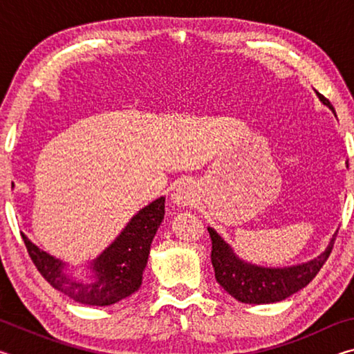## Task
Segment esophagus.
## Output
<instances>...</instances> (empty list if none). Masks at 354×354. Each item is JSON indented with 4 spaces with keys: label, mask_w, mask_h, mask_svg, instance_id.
I'll return each instance as SVG.
<instances>
[{
    "label": "esophagus",
    "mask_w": 354,
    "mask_h": 354,
    "mask_svg": "<svg viewBox=\"0 0 354 354\" xmlns=\"http://www.w3.org/2000/svg\"><path fill=\"white\" fill-rule=\"evenodd\" d=\"M198 200V194H196V187L192 183H181L176 185L175 192L171 194V203L178 207L192 206Z\"/></svg>",
    "instance_id": "1"
}]
</instances>
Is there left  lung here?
Wrapping results in <instances>:
<instances>
[{
    "mask_svg": "<svg viewBox=\"0 0 354 354\" xmlns=\"http://www.w3.org/2000/svg\"><path fill=\"white\" fill-rule=\"evenodd\" d=\"M317 93V92H315ZM319 95V93H317ZM323 104L333 109L329 101L319 95ZM335 115V112H334ZM212 241V266L215 279L237 301L247 304H270L289 298L306 287L326 262L337 236L334 232L325 251L308 262L290 267H262L239 257L234 250L214 227H207Z\"/></svg>",
    "mask_w": 354,
    "mask_h": 354,
    "instance_id": "obj_1",
    "label": "left lung"
}]
</instances>
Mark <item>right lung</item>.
I'll use <instances>...</instances> for the list:
<instances>
[{
    "label": "right lung",
    "instance_id": "right-lung-1",
    "mask_svg": "<svg viewBox=\"0 0 354 354\" xmlns=\"http://www.w3.org/2000/svg\"><path fill=\"white\" fill-rule=\"evenodd\" d=\"M164 214V196L142 207L109 247L87 263V281L76 279L67 262L40 250L25 234L21 237L37 270L55 289L88 306H111L140 289L151 242Z\"/></svg>",
    "mask_w": 354,
    "mask_h": 354
}]
</instances>
